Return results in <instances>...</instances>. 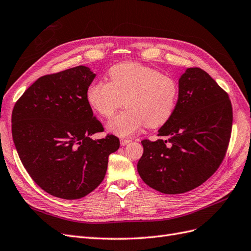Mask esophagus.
<instances>
[{"instance_id":"34e87169","label":"esophagus","mask_w":251,"mask_h":251,"mask_svg":"<svg viewBox=\"0 0 251 251\" xmlns=\"http://www.w3.org/2000/svg\"><path fill=\"white\" fill-rule=\"evenodd\" d=\"M130 142H131V140H129V139H121L120 140V143L122 146H126V145H128Z\"/></svg>"}]
</instances>
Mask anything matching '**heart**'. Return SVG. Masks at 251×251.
<instances>
[{
    "label": "heart",
    "mask_w": 251,
    "mask_h": 251,
    "mask_svg": "<svg viewBox=\"0 0 251 251\" xmlns=\"http://www.w3.org/2000/svg\"><path fill=\"white\" fill-rule=\"evenodd\" d=\"M109 81L96 80L86 91L88 104L103 117H110L122 105L127 107L111 118L107 130L130 136L146 124L155 128L172 117L178 101L176 80L136 62H122L108 71Z\"/></svg>",
    "instance_id": "b5f03b06"
}]
</instances>
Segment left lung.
Listing matches in <instances>:
<instances>
[{"mask_svg":"<svg viewBox=\"0 0 251 251\" xmlns=\"http://www.w3.org/2000/svg\"><path fill=\"white\" fill-rule=\"evenodd\" d=\"M172 117L158 130L161 139L142 141L137 172L164 194L189 192L206 181L225 156L231 133L228 95L207 73L190 68L178 80Z\"/></svg>","mask_w":251,"mask_h":251,"instance_id":"left-lung-1","label":"left lung"}]
</instances>
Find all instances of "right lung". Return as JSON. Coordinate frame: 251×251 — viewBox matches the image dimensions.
I'll list each match as a JSON object with an SVG mask.
<instances>
[{
	"label": "right lung",
	"mask_w": 251,
	"mask_h": 251,
	"mask_svg": "<svg viewBox=\"0 0 251 251\" xmlns=\"http://www.w3.org/2000/svg\"><path fill=\"white\" fill-rule=\"evenodd\" d=\"M96 74L79 66L46 75L25 91L12 110V137L23 166L50 195L79 199L106 174L117 136L93 140L104 128L86 99Z\"/></svg>",
	"instance_id": "1"
}]
</instances>
